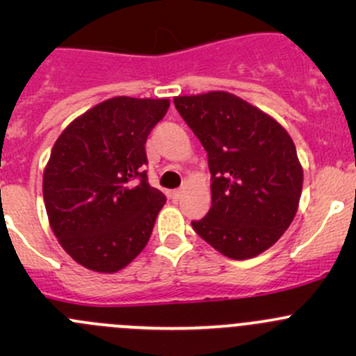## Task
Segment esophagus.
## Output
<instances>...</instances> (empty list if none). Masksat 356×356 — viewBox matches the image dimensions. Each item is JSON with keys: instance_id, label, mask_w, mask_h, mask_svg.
Wrapping results in <instances>:
<instances>
[{"instance_id": "1", "label": "esophagus", "mask_w": 356, "mask_h": 356, "mask_svg": "<svg viewBox=\"0 0 356 356\" xmlns=\"http://www.w3.org/2000/svg\"><path fill=\"white\" fill-rule=\"evenodd\" d=\"M186 188H188V184H182L181 188H179V189H174V191H172V198L177 200L179 196H181L182 193H184V189H186Z\"/></svg>"}]
</instances>
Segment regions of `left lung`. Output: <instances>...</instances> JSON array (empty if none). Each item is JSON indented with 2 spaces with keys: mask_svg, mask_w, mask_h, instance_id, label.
<instances>
[{
  "mask_svg": "<svg viewBox=\"0 0 356 356\" xmlns=\"http://www.w3.org/2000/svg\"><path fill=\"white\" fill-rule=\"evenodd\" d=\"M174 105L208 155L211 207L193 220L200 238L232 260L268 250L296 215L303 168L281 124L224 91L177 96Z\"/></svg>",
  "mask_w": 356,
  "mask_h": 356,
  "instance_id": "obj_1",
  "label": "left lung"
}]
</instances>
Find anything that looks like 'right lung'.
Wrapping results in <instances>:
<instances>
[{"label":"right lung","instance_id":"right-lung-1","mask_svg":"<svg viewBox=\"0 0 356 356\" xmlns=\"http://www.w3.org/2000/svg\"><path fill=\"white\" fill-rule=\"evenodd\" d=\"M168 99H106L56 139L42 177L49 225L82 267L111 274L131 264L152 236L165 195L152 188L146 139Z\"/></svg>","mask_w":356,"mask_h":356}]
</instances>
